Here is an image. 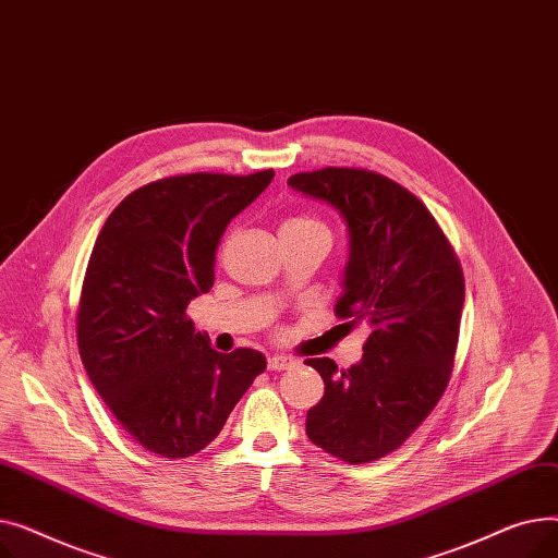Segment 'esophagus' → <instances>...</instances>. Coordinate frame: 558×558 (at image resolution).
<instances>
[{
    "label": "esophagus",
    "instance_id": "esophagus-1",
    "mask_svg": "<svg viewBox=\"0 0 558 558\" xmlns=\"http://www.w3.org/2000/svg\"><path fill=\"white\" fill-rule=\"evenodd\" d=\"M296 360H291L287 355H269L267 357V368L269 371H287V368H294Z\"/></svg>",
    "mask_w": 558,
    "mask_h": 558
}]
</instances>
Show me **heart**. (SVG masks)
<instances>
[{"instance_id": "obj_1", "label": "heart", "mask_w": 558, "mask_h": 558, "mask_svg": "<svg viewBox=\"0 0 558 558\" xmlns=\"http://www.w3.org/2000/svg\"><path fill=\"white\" fill-rule=\"evenodd\" d=\"M280 234H318V238L330 240L326 223L318 221L316 217H310V215H299V217L287 219L280 228Z\"/></svg>"}]
</instances>
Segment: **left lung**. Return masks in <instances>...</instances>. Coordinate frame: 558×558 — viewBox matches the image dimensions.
Masks as SVG:
<instances>
[{
    "mask_svg": "<svg viewBox=\"0 0 558 558\" xmlns=\"http://www.w3.org/2000/svg\"><path fill=\"white\" fill-rule=\"evenodd\" d=\"M330 205L348 232L337 316L364 324V355L348 371L307 360L326 393L307 412L310 441L366 463L400 448L444 396L463 307V274L425 205L366 169L326 167L287 181Z\"/></svg>",
    "mask_w": 558,
    "mask_h": 558,
    "instance_id": "8db88e82",
    "label": "left lung"
}]
</instances>
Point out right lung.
Masks as SVG:
<instances>
[{
  "label": "right lung",
  "mask_w": 558,
  "mask_h": 558,
  "mask_svg": "<svg viewBox=\"0 0 558 558\" xmlns=\"http://www.w3.org/2000/svg\"><path fill=\"white\" fill-rule=\"evenodd\" d=\"M271 181L274 169L171 175L129 194L95 242L76 316L81 360L112 416L160 457L215 441L267 368L251 348L219 353L185 310L215 284L226 226Z\"/></svg>",
  "instance_id": "right-lung-1"
}]
</instances>
